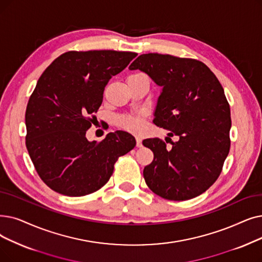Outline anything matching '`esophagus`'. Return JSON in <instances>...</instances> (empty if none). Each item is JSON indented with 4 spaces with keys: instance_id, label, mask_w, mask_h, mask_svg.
<instances>
[{
    "instance_id": "esophagus-1",
    "label": "esophagus",
    "mask_w": 262,
    "mask_h": 262,
    "mask_svg": "<svg viewBox=\"0 0 262 262\" xmlns=\"http://www.w3.org/2000/svg\"><path fill=\"white\" fill-rule=\"evenodd\" d=\"M136 142H137V146L138 147L142 146V139H141V137H139V136H137V137H136Z\"/></svg>"
}]
</instances>
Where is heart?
I'll return each instance as SVG.
<instances>
[{
    "instance_id": "heart-1",
    "label": "heart",
    "mask_w": 262,
    "mask_h": 262,
    "mask_svg": "<svg viewBox=\"0 0 262 262\" xmlns=\"http://www.w3.org/2000/svg\"><path fill=\"white\" fill-rule=\"evenodd\" d=\"M120 124L124 127L130 129H138V118L137 117H124L119 120Z\"/></svg>"
}]
</instances>
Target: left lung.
Here are the masks:
<instances>
[{
	"label": "left lung",
	"instance_id": "left-lung-1",
	"mask_svg": "<svg viewBox=\"0 0 262 262\" xmlns=\"http://www.w3.org/2000/svg\"><path fill=\"white\" fill-rule=\"evenodd\" d=\"M129 70H140L162 86L153 123L170 130L167 148L159 138L143 145L154 154L144 167L146 185L162 198L183 201L206 191L220 177L230 150V107L219 79L195 59L170 54L139 55Z\"/></svg>",
	"mask_w": 262,
	"mask_h": 262
}]
</instances>
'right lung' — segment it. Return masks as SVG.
Instances as JSON below:
<instances>
[{
    "label": "right lung",
    "mask_w": 262,
    "mask_h": 262,
    "mask_svg": "<svg viewBox=\"0 0 262 262\" xmlns=\"http://www.w3.org/2000/svg\"><path fill=\"white\" fill-rule=\"evenodd\" d=\"M137 53L115 50L68 51L39 77L26 111V145L43 183L59 194L81 197L103 187L118 158L136 145L126 132L100 142L85 134L103 101L108 81Z\"/></svg>",
    "instance_id": "right-lung-1"
}]
</instances>
